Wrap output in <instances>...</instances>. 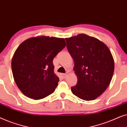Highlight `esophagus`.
Instances as JSON below:
<instances>
[{"label":"esophagus","instance_id":"1","mask_svg":"<svg viewBox=\"0 0 127 127\" xmlns=\"http://www.w3.org/2000/svg\"><path fill=\"white\" fill-rule=\"evenodd\" d=\"M61 75H62V78H63V79H65V78L66 77V76H67V74L62 73Z\"/></svg>","mask_w":127,"mask_h":127}]
</instances>
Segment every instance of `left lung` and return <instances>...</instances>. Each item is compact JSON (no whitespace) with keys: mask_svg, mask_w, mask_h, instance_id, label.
<instances>
[{"mask_svg":"<svg viewBox=\"0 0 127 127\" xmlns=\"http://www.w3.org/2000/svg\"><path fill=\"white\" fill-rule=\"evenodd\" d=\"M65 40L77 77V84L71 87V91L81 99H95L104 93L112 80L114 62L111 52L99 40L86 34Z\"/></svg>","mask_w":127,"mask_h":127,"instance_id":"left-lung-1","label":"left lung"}]
</instances>
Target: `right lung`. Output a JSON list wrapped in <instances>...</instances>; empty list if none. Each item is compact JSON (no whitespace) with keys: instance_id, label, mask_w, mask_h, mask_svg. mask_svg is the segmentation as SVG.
I'll list each match as a JSON object with an SVG mask.
<instances>
[{"instance_id":"add662e5","label":"right lung","mask_w":127,"mask_h":127,"mask_svg":"<svg viewBox=\"0 0 127 127\" xmlns=\"http://www.w3.org/2000/svg\"><path fill=\"white\" fill-rule=\"evenodd\" d=\"M66 46L64 38L31 37L22 42L11 61L13 77L20 91L38 100L54 92L59 78L54 72L53 59Z\"/></svg>"}]
</instances>
